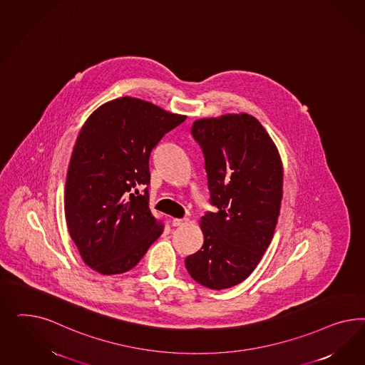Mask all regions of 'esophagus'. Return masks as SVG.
I'll list each match as a JSON object with an SVG mask.
<instances>
[{"label": "esophagus", "instance_id": "esophagus-1", "mask_svg": "<svg viewBox=\"0 0 365 365\" xmlns=\"http://www.w3.org/2000/svg\"><path fill=\"white\" fill-rule=\"evenodd\" d=\"M188 218H183V220H179V218H174L173 220V226H183V225H187Z\"/></svg>", "mask_w": 365, "mask_h": 365}]
</instances>
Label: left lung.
<instances>
[{
  "label": "left lung",
  "mask_w": 365,
  "mask_h": 365,
  "mask_svg": "<svg viewBox=\"0 0 365 365\" xmlns=\"http://www.w3.org/2000/svg\"><path fill=\"white\" fill-rule=\"evenodd\" d=\"M202 147L211 203L199 226L203 245L185 261L190 276L221 290L259 264L276 230L284 170L276 143L249 113L202 118L191 128Z\"/></svg>",
  "instance_id": "left-lung-1"
}]
</instances>
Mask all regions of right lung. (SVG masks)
Returning <instances> with one entry per match:
<instances>
[{"mask_svg": "<svg viewBox=\"0 0 365 365\" xmlns=\"http://www.w3.org/2000/svg\"><path fill=\"white\" fill-rule=\"evenodd\" d=\"M186 120L154 103L124 96L101 104L83 124L64 191L66 226L87 265L104 276L131 270L165 230L148 206L150 156Z\"/></svg>", "mask_w": 365, "mask_h": 365, "instance_id": "add662e5", "label": "right lung"}]
</instances>
